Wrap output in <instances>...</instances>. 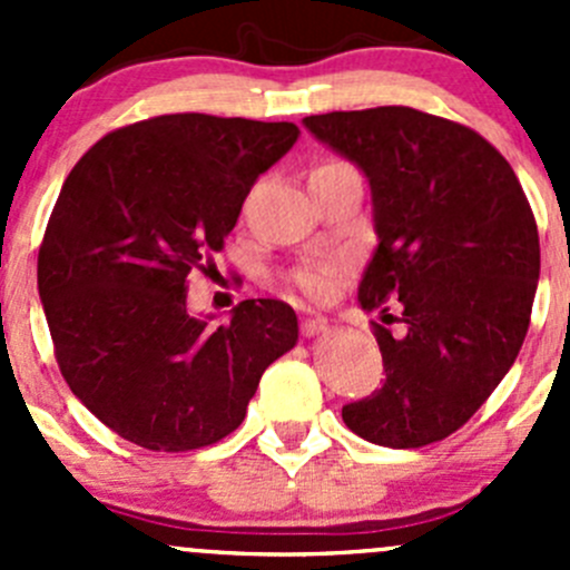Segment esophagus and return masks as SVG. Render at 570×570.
Wrapping results in <instances>:
<instances>
[{"label": "esophagus", "mask_w": 570, "mask_h": 570, "mask_svg": "<svg viewBox=\"0 0 570 570\" xmlns=\"http://www.w3.org/2000/svg\"><path fill=\"white\" fill-rule=\"evenodd\" d=\"M303 336H317V333L327 331V320L320 317V314H308V317L301 320Z\"/></svg>", "instance_id": "esophagus-1"}]
</instances>
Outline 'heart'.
<instances>
[{"label": "heart", "instance_id": "1", "mask_svg": "<svg viewBox=\"0 0 570 570\" xmlns=\"http://www.w3.org/2000/svg\"><path fill=\"white\" fill-rule=\"evenodd\" d=\"M342 159H327V163L317 165L314 170L320 168H342ZM344 269V258L342 256H317V258H306L303 264H297L295 269L289 273L292 286L303 292V295L314 297V301H325L333 289V281L336 275Z\"/></svg>", "mask_w": 570, "mask_h": 570}]
</instances>
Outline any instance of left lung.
Wrapping results in <instances>:
<instances>
[{"mask_svg": "<svg viewBox=\"0 0 570 570\" xmlns=\"http://www.w3.org/2000/svg\"><path fill=\"white\" fill-rule=\"evenodd\" d=\"M372 187L377 250L361 278L383 386L347 402L355 435L416 450L461 430L513 366L540 275L538 223L508 159L458 120L413 107L303 118Z\"/></svg>", "mask_w": 570, "mask_h": 570, "instance_id": "1", "label": "left lung"}]
</instances>
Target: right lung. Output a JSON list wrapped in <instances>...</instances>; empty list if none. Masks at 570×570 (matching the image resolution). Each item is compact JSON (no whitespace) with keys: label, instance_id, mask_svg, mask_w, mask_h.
I'll use <instances>...</instances> for the list:
<instances>
[{"label":"right lung","instance_id":"obj_1","mask_svg":"<svg viewBox=\"0 0 570 570\" xmlns=\"http://www.w3.org/2000/svg\"><path fill=\"white\" fill-rule=\"evenodd\" d=\"M297 135L289 120L157 115L109 131L68 174L38 292L68 389L120 439L154 452L217 444L295 347L289 303L243 301L215 327L187 312V278L217 269L250 187Z\"/></svg>","mask_w":570,"mask_h":570}]
</instances>
